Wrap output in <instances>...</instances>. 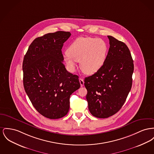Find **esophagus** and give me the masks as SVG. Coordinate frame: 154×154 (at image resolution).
<instances>
[{"mask_svg": "<svg viewBox=\"0 0 154 154\" xmlns=\"http://www.w3.org/2000/svg\"><path fill=\"white\" fill-rule=\"evenodd\" d=\"M79 82H80V83L81 87H83V86H84V82L83 79L80 78V79H79Z\"/></svg>", "mask_w": 154, "mask_h": 154, "instance_id": "esophagus-1", "label": "esophagus"}]
</instances>
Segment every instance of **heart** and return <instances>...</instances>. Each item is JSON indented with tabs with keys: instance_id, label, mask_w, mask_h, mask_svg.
Returning a JSON list of instances; mask_svg holds the SVG:
<instances>
[{
	"instance_id": "1",
	"label": "heart",
	"mask_w": 154,
	"mask_h": 154,
	"mask_svg": "<svg viewBox=\"0 0 154 154\" xmlns=\"http://www.w3.org/2000/svg\"><path fill=\"white\" fill-rule=\"evenodd\" d=\"M64 60L69 70L74 72L76 62H80L82 71L87 74L97 72L103 65L108 52V45L101 38L80 37L69 47Z\"/></svg>"
}]
</instances>
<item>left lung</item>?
Listing matches in <instances>:
<instances>
[{"instance_id": "8db88e82", "label": "left lung", "mask_w": 154, "mask_h": 154, "mask_svg": "<svg viewBox=\"0 0 154 154\" xmlns=\"http://www.w3.org/2000/svg\"><path fill=\"white\" fill-rule=\"evenodd\" d=\"M108 37L110 47L105 63L97 72L84 80L89 110L98 118L116 113L132 86L134 64L130 50L124 42Z\"/></svg>"}]
</instances>
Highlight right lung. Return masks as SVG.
Returning <instances> with one entry per match:
<instances>
[{"mask_svg": "<svg viewBox=\"0 0 154 154\" xmlns=\"http://www.w3.org/2000/svg\"><path fill=\"white\" fill-rule=\"evenodd\" d=\"M70 32L57 31L35 38L23 62V85L28 97L42 116L56 119L66 116L70 97L80 87L79 76L68 72L62 49Z\"/></svg>", "mask_w": 154, "mask_h": 154, "instance_id": "obj_1", "label": "right lung"}]
</instances>
